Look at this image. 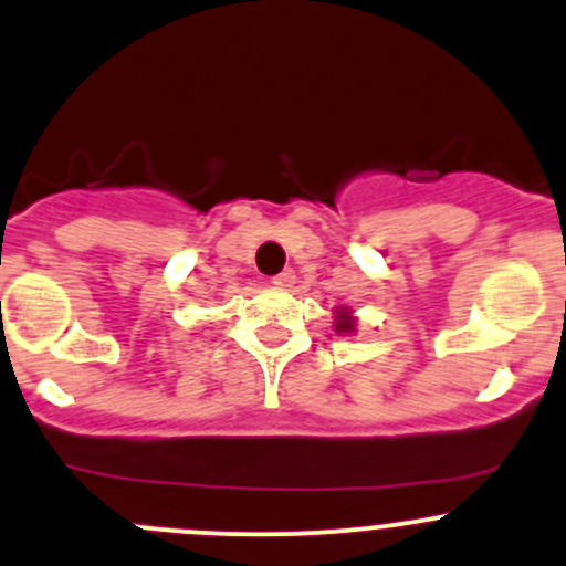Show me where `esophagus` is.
I'll use <instances>...</instances> for the list:
<instances>
[{"mask_svg": "<svg viewBox=\"0 0 566 566\" xmlns=\"http://www.w3.org/2000/svg\"><path fill=\"white\" fill-rule=\"evenodd\" d=\"M273 284H276L279 290L293 287V284H295V271H290V268H287V271H282V273H279V276H273Z\"/></svg>", "mask_w": 566, "mask_h": 566, "instance_id": "obj_1", "label": "esophagus"}]
</instances>
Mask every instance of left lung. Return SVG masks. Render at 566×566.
Returning a JSON list of instances; mask_svg holds the SVG:
<instances>
[{
	"mask_svg": "<svg viewBox=\"0 0 566 566\" xmlns=\"http://www.w3.org/2000/svg\"><path fill=\"white\" fill-rule=\"evenodd\" d=\"M356 326H359V317L354 315V310H350V306H345V304L334 306V332H337L339 337H354Z\"/></svg>",
	"mask_w": 566,
	"mask_h": 566,
	"instance_id": "1",
	"label": "left lung"
}]
</instances>
